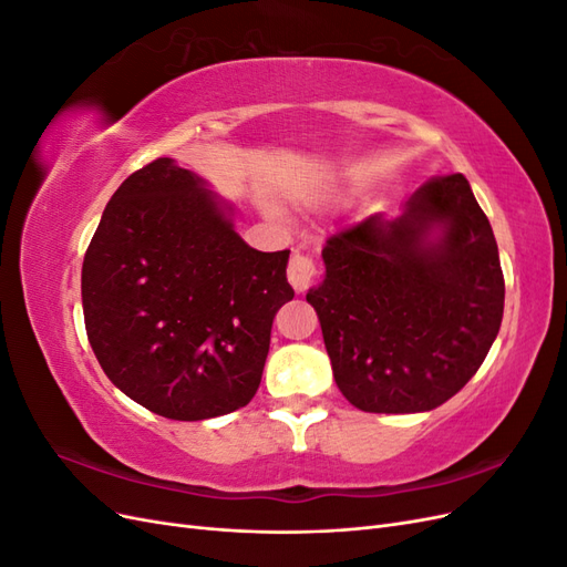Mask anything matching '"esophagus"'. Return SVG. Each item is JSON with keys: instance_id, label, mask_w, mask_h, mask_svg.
Returning <instances> with one entry per match:
<instances>
[{"instance_id": "obj_1", "label": "esophagus", "mask_w": 567, "mask_h": 567, "mask_svg": "<svg viewBox=\"0 0 567 567\" xmlns=\"http://www.w3.org/2000/svg\"><path fill=\"white\" fill-rule=\"evenodd\" d=\"M315 277H317V265H315L312 257L296 250L293 257H290V262H288V281H290V286H293L298 293H302V290L310 288Z\"/></svg>"}]
</instances>
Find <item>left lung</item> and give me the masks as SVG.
<instances>
[{
    "label": "left lung",
    "instance_id": "obj_1",
    "mask_svg": "<svg viewBox=\"0 0 567 567\" xmlns=\"http://www.w3.org/2000/svg\"><path fill=\"white\" fill-rule=\"evenodd\" d=\"M310 302L346 400L371 414L431 411L466 385L504 317L489 219L463 175L419 186L398 219L329 236Z\"/></svg>",
    "mask_w": 567,
    "mask_h": 567
}]
</instances>
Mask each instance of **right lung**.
<instances>
[{
    "label": "right lung",
    "mask_w": 567,
    "mask_h": 567,
    "mask_svg": "<svg viewBox=\"0 0 567 567\" xmlns=\"http://www.w3.org/2000/svg\"><path fill=\"white\" fill-rule=\"evenodd\" d=\"M203 184L173 158L136 169L82 262L84 329L101 369L173 421L231 414L255 398L274 317L296 296L290 250L250 248Z\"/></svg>",
    "instance_id": "right-lung-1"
}]
</instances>
